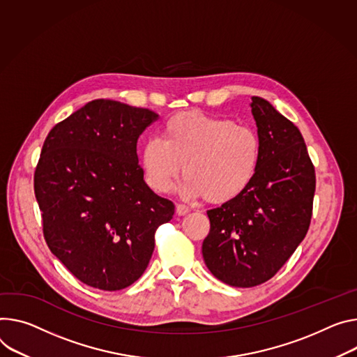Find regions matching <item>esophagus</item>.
Returning <instances> with one entry per match:
<instances>
[{
	"mask_svg": "<svg viewBox=\"0 0 357 357\" xmlns=\"http://www.w3.org/2000/svg\"><path fill=\"white\" fill-rule=\"evenodd\" d=\"M189 211H190V209H189V206H186L185 204H178V205H176V213H178L179 216L186 215Z\"/></svg>",
	"mask_w": 357,
	"mask_h": 357,
	"instance_id": "1",
	"label": "esophagus"
}]
</instances>
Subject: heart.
<instances>
[{"mask_svg":"<svg viewBox=\"0 0 357 357\" xmlns=\"http://www.w3.org/2000/svg\"><path fill=\"white\" fill-rule=\"evenodd\" d=\"M261 153V138L252 126L183 112L165 122L160 138H149L144 144L141 167L146 183L162 193L172 188L183 165L182 193L225 204L250 186Z\"/></svg>","mask_w":357,"mask_h":357,"instance_id":"b5f03b06","label":"heart"}]
</instances>
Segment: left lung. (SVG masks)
Instances as JSON below:
<instances>
[{
  "mask_svg": "<svg viewBox=\"0 0 357 357\" xmlns=\"http://www.w3.org/2000/svg\"><path fill=\"white\" fill-rule=\"evenodd\" d=\"M250 108L261 164L241 197L206 212L211 231L202 243L211 273L235 287L265 283L286 264L307 234L316 188L298 126L261 96H252Z\"/></svg>",
  "mask_w": 357,
  "mask_h": 357,
  "instance_id": "8db88e82",
  "label": "left lung"
}]
</instances>
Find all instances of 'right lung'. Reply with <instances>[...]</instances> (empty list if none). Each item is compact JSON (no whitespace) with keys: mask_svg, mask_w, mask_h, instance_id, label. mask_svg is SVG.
Returning <instances> with one entry per match:
<instances>
[{"mask_svg":"<svg viewBox=\"0 0 357 357\" xmlns=\"http://www.w3.org/2000/svg\"><path fill=\"white\" fill-rule=\"evenodd\" d=\"M158 114L95 100L56 123L34 175L50 250L78 280L121 290L145 272L175 205L145 183L137 142Z\"/></svg>","mask_w":357,"mask_h":357,"instance_id":"add662e5","label":"right lung"}]
</instances>
